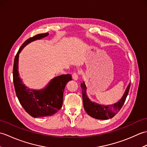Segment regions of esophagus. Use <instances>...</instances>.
Listing matches in <instances>:
<instances>
[{"mask_svg": "<svg viewBox=\"0 0 147 147\" xmlns=\"http://www.w3.org/2000/svg\"><path fill=\"white\" fill-rule=\"evenodd\" d=\"M72 78H73V79L74 80H77L78 79V74L74 73L73 74V75H72Z\"/></svg>", "mask_w": 147, "mask_h": 147, "instance_id": "esophagus-1", "label": "esophagus"}]
</instances>
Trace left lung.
<instances>
[{
    "mask_svg": "<svg viewBox=\"0 0 147 147\" xmlns=\"http://www.w3.org/2000/svg\"><path fill=\"white\" fill-rule=\"evenodd\" d=\"M130 84L131 83H129L128 86H127L125 92L119 100L112 105H104L98 104L90 100L86 94V86L85 82H83L82 83H81L83 106L86 113L91 117L97 119L106 120L113 117L123 107L127 96L128 95Z\"/></svg>",
    "mask_w": 147,
    "mask_h": 147,
    "instance_id": "1",
    "label": "left lung"
}]
</instances>
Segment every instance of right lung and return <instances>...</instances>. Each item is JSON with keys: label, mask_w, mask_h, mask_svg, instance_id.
I'll use <instances>...</instances> for the list:
<instances>
[{"label": "right lung", "mask_w": 147, "mask_h": 147, "mask_svg": "<svg viewBox=\"0 0 147 147\" xmlns=\"http://www.w3.org/2000/svg\"><path fill=\"white\" fill-rule=\"evenodd\" d=\"M49 33L38 34L28 39L16 55L13 66V82L16 94L22 107L33 117L51 116L62 107L65 85L72 80L71 74H62L50 81L44 88L30 89L22 82L18 71L19 55L28 43L47 36Z\"/></svg>", "instance_id": "1"}]
</instances>
